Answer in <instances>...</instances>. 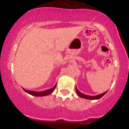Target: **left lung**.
Segmentation results:
<instances>
[{"mask_svg": "<svg viewBox=\"0 0 129 129\" xmlns=\"http://www.w3.org/2000/svg\"><path fill=\"white\" fill-rule=\"evenodd\" d=\"M76 91L77 94H78V96H79V97L82 98L87 99V100H98V99H100L101 97H103V96L104 95V94H106V93H107V91H106V92L102 93V94H98V95H97V96H91L86 95V94H83V93L80 92L79 90H78V88H76Z\"/></svg>", "mask_w": 129, "mask_h": 129, "instance_id": "1", "label": "left lung"}]
</instances>
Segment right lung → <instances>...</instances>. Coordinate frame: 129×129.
<instances>
[{
	"label": "right lung",
	"mask_w": 129,
	"mask_h": 129,
	"mask_svg": "<svg viewBox=\"0 0 129 129\" xmlns=\"http://www.w3.org/2000/svg\"><path fill=\"white\" fill-rule=\"evenodd\" d=\"M56 87V85H54V87L53 88H51V89H48L47 90H44V91H31V90H26L24 88H23V90H24L25 92L27 93H29V94H31V95L36 96H47L48 94H51V93L54 91V90L55 89Z\"/></svg>",
	"instance_id": "right-lung-1"
}]
</instances>
